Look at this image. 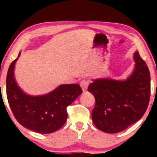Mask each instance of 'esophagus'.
Returning <instances> with one entry per match:
<instances>
[{
  "mask_svg": "<svg viewBox=\"0 0 157 157\" xmlns=\"http://www.w3.org/2000/svg\"><path fill=\"white\" fill-rule=\"evenodd\" d=\"M89 86V80H83L80 82V86H81L83 91H86Z\"/></svg>",
  "mask_w": 157,
  "mask_h": 157,
  "instance_id": "obj_1",
  "label": "esophagus"
}]
</instances>
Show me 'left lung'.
<instances>
[{"label": "left lung", "mask_w": 157, "mask_h": 157, "mask_svg": "<svg viewBox=\"0 0 157 157\" xmlns=\"http://www.w3.org/2000/svg\"><path fill=\"white\" fill-rule=\"evenodd\" d=\"M132 74L126 80L99 78L89 85L96 105L92 112L93 124L109 134L120 132L144 115L150 96V76L146 63L138 52Z\"/></svg>", "instance_id": "8db88e82"}]
</instances>
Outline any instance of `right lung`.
<instances>
[{"label":"right lung","mask_w":157,"mask_h":157,"mask_svg":"<svg viewBox=\"0 0 157 157\" xmlns=\"http://www.w3.org/2000/svg\"><path fill=\"white\" fill-rule=\"evenodd\" d=\"M19 53L9 67L7 96L9 105L20 124L40 134H50L60 129L67 118V107L82 93L78 84H61L47 94L31 96L17 84L14 77Z\"/></svg>","instance_id":"right-lung-1"}]
</instances>
